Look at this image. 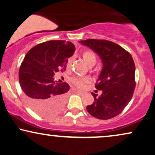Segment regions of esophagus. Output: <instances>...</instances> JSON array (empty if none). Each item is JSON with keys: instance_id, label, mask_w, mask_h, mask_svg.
I'll use <instances>...</instances> for the list:
<instances>
[{"instance_id": "esophagus-1", "label": "esophagus", "mask_w": 155, "mask_h": 155, "mask_svg": "<svg viewBox=\"0 0 155 155\" xmlns=\"http://www.w3.org/2000/svg\"><path fill=\"white\" fill-rule=\"evenodd\" d=\"M77 92L79 93V94H84V93H85L84 92H83V91H80V90H77Z\"/></svg>"}]
</instances>
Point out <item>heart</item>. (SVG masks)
I'll return each instance as SVG.
<instances>
[{
  "instance_id": "b5f03b06",
  "label": "heart",
  "mask_w": 155,
  "mask_h": 155,
  "mask_svg": "<svg viewBox=\"0 0 155 155\" xmlns=\"http://www.w3.org/2000/svg\"><path fill=\"white\" fill-rule=\"evenodd\" d=\"M82 58L84 61L89 66H93L97 63V56L95 53L92 50H85L83 51L82 54ZM72 60L69 59L67 63V67L69 68L71 65ZM71 82L74 85L78 88H83L87 82H89V79L86 78H80V77H74L71 79Z\"/></svg>"
}]
</instances>
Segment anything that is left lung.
Segmentation results:
<instances>
[{
  "label": "left lung",
  "instance_id": "1",
  "mask_svg": "<svg viewBox=\"0 0 155 155\" xmlns=\"http://www.w3.org/2000/svg\"><path fill=\"white\" fill-rule=\"evenodd\" d=\"M100 56L103 68L95 88L102 90L99 97L87 107L90 115L107 120L118 116L132 99L135 87L134 61L128 51L114 42L104 39L80 41Z\"/></svg>",
  "mask_w": 155,
  "mask_h": 155
}]
</instances>
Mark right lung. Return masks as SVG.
I'll use <instances>...</instances> for the list:
<instances>
[{
	"label": "right lung",
	"instance_id": "1",
	"mask_svg": "<svg viewBox=\"0 0 155 155\" xmlns=\"http://www.w3.org/2000/svg\"><path fill=\"white\" fill-rule=\"evenodd\" d=\"M75 50L71 41L51 40L34 46L25 56L19 81L27 104L39 115H54L64 107L70 86L57 83L54 75L65 71L68 58Z\"/></svg>",
	"mask_w": 155,
	"mask_h": 155
}]
</instances>
